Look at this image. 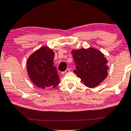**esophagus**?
<instances>
[{"label": "esophagus", "mask_w": 131, "mask_h": 131, "mask_svg": "<svg viewBox=\"0 0 131 131\" xmlns=\"http://www.w3.org/2000/svg\"><path fill=\"white\" fill-rule=\"evenodd\" d=\"M69 72H70V69H69V68H68V69H66L65 71H64V72H62V74H63V75H66V74H67L68 73H69Z\"/></svg>", "instance_id": "1"}]
</instances>
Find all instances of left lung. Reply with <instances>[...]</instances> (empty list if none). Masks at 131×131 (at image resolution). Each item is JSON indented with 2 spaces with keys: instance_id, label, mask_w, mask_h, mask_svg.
<instances>
[{
  "instance_id": "obj_1",
  "label": "left lung",
  "mask_w": 131,
  "mask_h": 131,
  "mask_svg": "<svg viewBox=\"0 0 131 131\" xmlns=\"http://www.w3.org/2000/svg\"><path fill=\"white\" fill-rule=\"evenodd\" d=\"M74 62L77 65L74 72L85 86L93 88L100 84L108 75V61L104 54L93 48L72 50Z\"/></svg>"
}]
</instances>
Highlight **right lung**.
<instances>
[{
    "instance_id": "obj_1",
    "label": "right lung",
    "mask_w": 131,
    "mask_h": 131,
    "mask_svg": "<svg viewBox=\"0 0 131 131\" xmlns=\"http://www.w3.org/2000/svg\"><path fill=\"white\" fill-rule=\"evenodd\" d=\"M54 55L51 49L43 46L31 54L27 60L29 77L39 88H56L59 85L60 79L53 66Z\"/></svg>"
}]
</instances>
